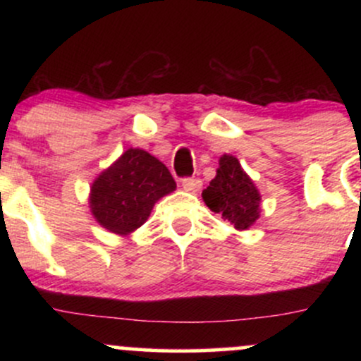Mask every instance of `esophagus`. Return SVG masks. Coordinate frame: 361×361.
Here are the masks:
<instances>
[{
    "label": "esophagus",
    "instance_id": "esophagus-1",
    "mask_svg": "<svg viewBox=\"0 0 361 361\" xmlns=\"http://www.w3.org/2000/svg\"><path fill=\"white\" fill-rule=\"evenodd\" d=\"M181 186H183L185 192L197 193L198 190L202 188V181L198 180V178H183V180H181Z\"/></svg>",
    "mask_w": 361,
    "mask_h": 361
}]
</instances>
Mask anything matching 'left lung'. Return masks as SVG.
Returning <instances> with one entry per match:
<instances>
[{
    "label": "left lung",
    "instance_id": "8db88e82",
    "mask_svg": "<svg viewBox=\"0 0 361 361\" xmlns=\"http://www.w3.org/2000/svg\"><path fill=\"white\" fill-rule=\"evenodd\" d=\"M205 205L238 231H246L258 221L261 195L241 168L238 157L224 154L219 159L217 175L202 193Z\"/></svg>",
    "mask_w": 361,
    "mask_h": 361
}]
</instances>
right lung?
<instances>
[{"label":"right lung","instance_id":"1","mask_svg":"<svg viewBox=\"0 0 361 361\" xmlns=\"http://www.w3.org/2000/svg\"><path fill=\"white\" fill-rule=\"evenodd\" d=\"M168 168L142 149H127L91 185L90 209L102 227L118 235L139 229L161 197L175 192Z\"/></svg>","mask_w":361,"mask_h":361}]
</instances>
